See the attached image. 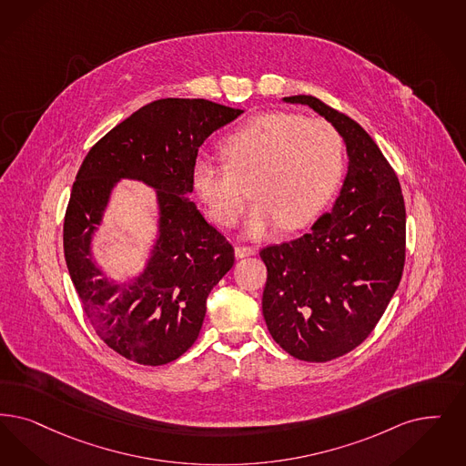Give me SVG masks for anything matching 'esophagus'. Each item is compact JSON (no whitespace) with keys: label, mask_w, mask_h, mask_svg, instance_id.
Here are the masks:
<instances>
[{"label":"esophagus","mask_w":466,"mask_h":466,"mask_svg":"<svg viewBox=\"0 0 466 466\" xmlns=\"http://www.w3.org/2000/svg\"><path fill=\"white\" fill-rule=\"evenodd\" d=\"M257 253V249L255 248H251V246H236V257L238 258H246V257H251V255H255Z\"/></svg>","instance_id":"1"}]
</instances>
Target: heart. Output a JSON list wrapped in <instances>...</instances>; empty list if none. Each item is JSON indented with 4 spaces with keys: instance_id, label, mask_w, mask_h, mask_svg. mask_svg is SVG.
Masks as SVG:
<instances>
[{
    "instance_id": "1",
    "label": "heart",
    "mask_w": 466,
    "mask_h": 466,
    "mask_svg": "<svg viewBox=\"0 0 466 466\" xmlns=\"http://www.w3.org/2000/svg\"><path fill=\"white\" fill-rule=\"evenodd\" d=\"M225 165L198 161L192 184L211 220L234 227L249 203L246 232L261 238L282 225L310 224L331 199L343 173V142L322 119L291 112H265L222 144ZM252 192H248V188Z\"/></svg>"
}]
</instances>
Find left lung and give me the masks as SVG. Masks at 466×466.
<instances>
[{
	"label": "left lung",
	"instance_id": "left-lung-1",
	"mask_svg": "<svg viewBox=\"0 0 466 466\" xmlns=\"http://www.w3.org/2000/svg\"><path fill=\"white\" fill-rule=\"evenodd\" d=\"M343 137L349 171L329 213L299 239L267 246L261 309L276 343L299 360L328 362L359 347L387 310L406 260L399 178L366 130L312 95L284 96Z\"/></svg>",
	"mask_w": 466,
	"mask_h": 466
}]
</instances>
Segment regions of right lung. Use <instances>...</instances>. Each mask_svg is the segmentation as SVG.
Wrapping results in <instances>:
<instances>
[{
    "label": "right lung",
    "instance_id": "1",
    "mask_svg": "<svg viewBox=\"0 0 466 466\" xmlns=\"http://www.w3.org/2000/svg\"><path fill=\"white\" fill-rule=\"evenodd\" d=\"M205 98H161L104 135L76 175L64 218V257L96 335L128 360L163 366L194 345L206 299L234 265V248L187 194L206 138L241 116ZM121 177L157 188L160 236L145 272L107 280L94 265L91 238Z\"/></svg>",
    "mask_w": 466,
    "mask_h": 466
}]
</instances>
